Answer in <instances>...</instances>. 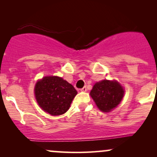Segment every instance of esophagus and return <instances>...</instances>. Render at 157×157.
<instances>
[{"instance_id":"1","label":"esophagus","mask_w":157,"mask_h":157,"mask_svg":"<svg viewBox=\"0 0 157 157\" xmlns=\"http://www.w3.org/2000/svg\"><path fill=\"white\" fill-rule=\"evenodd\" d=\"M80 91H87V88H86V86H85V87L82 88V89H80Z\"/></svg>"}]
</instances>
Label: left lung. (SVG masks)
Listing matches in <instances>:
<instances>
[{
	"instance_id": "1",
	"label": "left lung",
	"mask_w": 157,
	"mask_h": 157,
	"mask_svg": "<svg viewBox=\"0 0 157 157\" xmlns=\"http://www.w3.org/2000/svg\"><path fill=\"white\" fill-rule=\"evenodd\" d=\"M123 88L117 81L102 80L95 83L90 95L97 107L103 112H109L121 102Z\"/></svg>"
}]
</instances>
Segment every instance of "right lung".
Instances as JSON below:
<instances>
[{"label": "right lung", "instance_id": "1", "mask_svg": "<svg viewBox=\"0 0 157 157\" xmlns=\"http://www.w3.org/2000/svg\"><path fill=\"white\" fill-rule=\"evenodd\" d=\"M36 100L40 107L53 116L63 114L69 109L77 91L59 77H45L36 83Z\"/></svg>", "mask_w": 157, "mask_h": 157}]
</instances>
